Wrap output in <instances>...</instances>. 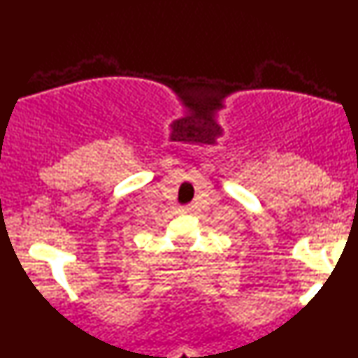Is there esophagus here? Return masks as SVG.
Listing matches in <instances>:
<instances>
[{"instance_id":"obj_1","label":"esophagus","mask_w":358,"mask_h":358,"mask_svg":"<svg viewBox=\"0 0 358 358\" xmlns=\"http://www.w3.org/2000/svg\"><path fill=\"white\" fill-rule=\"evenodd\" d=\"M180 210H181V212H183V214H187V212H189V210H191V208H189V206H183V208H181Z\"/></svg>"}]
</instances>
